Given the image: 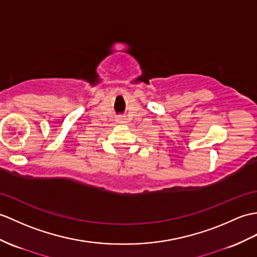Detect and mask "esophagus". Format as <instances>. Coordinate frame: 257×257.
Wrapping results in <instances>:
<instances>
[{"label": "esophagus", "mask_w": 257, "mask_h": 257, "mask_svg": "<svg viewBox=\"0 0 257 257\" xmlns=\"http://www.w3.org/2000/svg\"><path fill=\"white\" fill-rule=\"evenodd\" d=\"M122 120H123V119H122V118H119V119H118V122H123Z\"/></svg>", "instance_id": "obj_1"}]
</instances>
